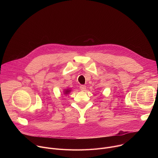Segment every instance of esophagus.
Instances as JSON below:
<instances>
[{"mask_svg":"<svg viewBox=\"0 0 158 158\" xmlns=\"http://www.w3.org/2000/svg\"><path fill=\"white\" fill-rule=\"evenodd\" d=\"M80 89L82 91H85V89H86V86L84 85H81L80 86Z\"/></svg>","mask_w":158,"mask_h":158,"instance_id":"obj_1","label":"esophagus"}]
</instances>
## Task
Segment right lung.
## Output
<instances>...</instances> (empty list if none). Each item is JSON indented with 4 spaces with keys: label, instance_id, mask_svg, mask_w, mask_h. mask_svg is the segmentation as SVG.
I'll use <instances>...</instances> for the list:
<instances>
[{
    "label": "right lung",
    "instance_id": "right-lung-1",
    "mask_svg": "<svg viewBox=\"0 0 158 158\" xmlns=\"http://www.w3.org/2000/svg\"><path fill=\"white\" fill-rule=\"evenodd\" d=\"M71 92V88H67V89H64V95H68Z\"/></svg>",
    "mask_w": 158,
    "mask_h": 158
}]
</instances>
